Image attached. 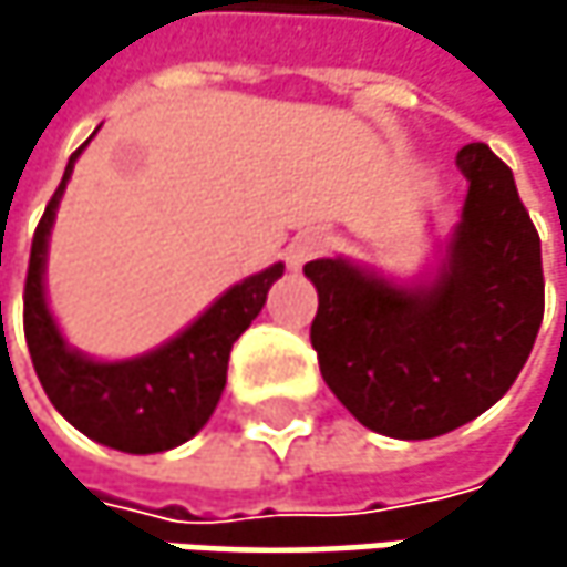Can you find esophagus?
I'll return each mask as SVG.
<instances>
[{
  "label": "esophagus",
  "mask_w": 567,
  "mask_h": 567,
  "mask_svg": "<svg viewBox=\"0 0 567 567\" xmlns=\"http://www.w3.org/2000/svg\"><path fill=\"white\" fill-rule=\"evenodd\" d=\"M328 246H331V239L321 236V233H298V236L288 243V249H285V262H288L291 269H301L305 262H311L315 256H321Z\"/></svg>",
  "instance_id": "34e87169"
}]
</instances>
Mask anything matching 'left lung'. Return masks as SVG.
<instances>
[{"mask_svg":"<svg viewBox=\"0 0 567 567\" xmlns=\"http://www.w3.org/2000/svg\"><path fill=\"white\" fill-rule=\"evenodd\" d=\"M470 193L433 285L396 288L344 259H318L311 348L331 394L396 440L450 433L509 391L542 315V243L512 171L486 147L456 154Z\"/></svg>","mask_w":567,"mask_h":567,"instance_id":"1","label":"left lung"}]
</instances>
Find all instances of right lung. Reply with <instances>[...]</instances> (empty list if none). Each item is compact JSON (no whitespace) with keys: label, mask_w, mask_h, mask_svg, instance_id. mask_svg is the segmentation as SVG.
Listing matches in <instances>:
<instances>
[{"label":"right lung","mask_w":567,"mask_h":567,"mask_svg":"<svg viewBox=\"0 0 567 567\" xmlns=\"http://www.w3.org/2000/svg\"><path fill=\"white\" fill-rule=\"evenodd\" d=\"M81 151L84 147L71 154L55 196L49 199L32 236L22 295L29 354L58 413L84 436L121 453H164L196 436L213 416L226 388L229 351L262 311L266 295L282 276L285 266L279 262L246 282L233 285L183 334L144 358L101 364L71 351L58 334L55 318L45 305L42 272L58 199Z\"/></svg>","instance_id":"right-lung-1"}]
</instances>
